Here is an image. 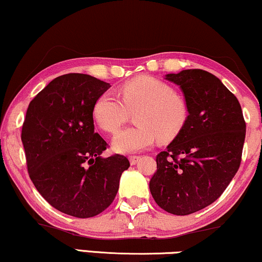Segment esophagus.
Returning a JSON list of instances; mask_svg holds the SVG:
<instances>
[{"mask_svg": "<svg viewBox=\"0 0 262 262\" xmlns=\"http://www.w3.org/2000/svg\"><path fill=\"white\" fill-rule=\"evenodd\" d=\"M139 159H141V156H138V155H131V156H128V160H130V164H131V165H136V164H137Z\"/></svg>", "mask_w": 262, "mask_h": 262, "instance_id": "esophagus-1", "label": "esophagus"}]
</instances>
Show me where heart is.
Returning <instances> with one entry per match:
<instances>
[{"label": "heart", "mask_w": 262, "mask_h": 262, "mask_svg": "<svg viewBox=\"0 0 262 262\" xmlns=\"http://www.w3.org/2000/svg\"><path fill=\"white\" fill-rule=\"evenodd\" d=\"M119 98L113 93L102 94L94 106L96 123L107 132H115L135 112L137 125L118 131L112 141L115 151L131 154L152 145L156 137L174 138L188 118L185 101L164 81L142 76L125 83Z\"/></svg>", "instance_id": "obj_1"}]
</instances>
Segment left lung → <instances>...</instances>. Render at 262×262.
I'll return each instance as SVG.
<instances>
[{"instance_id":"8db88e82","label":"left lung","mask_w":262,"mask_h":262,"mask_svg":"<svg viewBox=\"0 0 262 262\" xmlns=\"http://www.w3.org/2000/svg\"><path fill=\"white\" fill-rule=\"evenodd\" d=\"M165 79L183 91L189 114L156 156L149 189L166 212L188 215L219 199L238 171L246 121L237 97L214 74L184 70Z\"/></svg>"}]
</instances>
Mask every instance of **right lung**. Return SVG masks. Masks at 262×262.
I'll return each mask as SVG.
<instances>
[{
	"label": "right lung",
	"instance_id": "add662e5",
	"mask_svg": "<svg viewBox=\"0 0 262 262\" xmlns=\"http://www.w3.org/2000/svg\"><path fill=\"white\" fill-rule=\"evenodd\" d=\"M110 88L89 74H63L30 102L24 120L21 141L33 185L54 208L76 218L110 207L121 173L130 167L123 155L101 156L107 143L95 132L93 113Z\"/></svg>",
	"mask_w": 262,
	"mask_h": 262
}]
</instances>
